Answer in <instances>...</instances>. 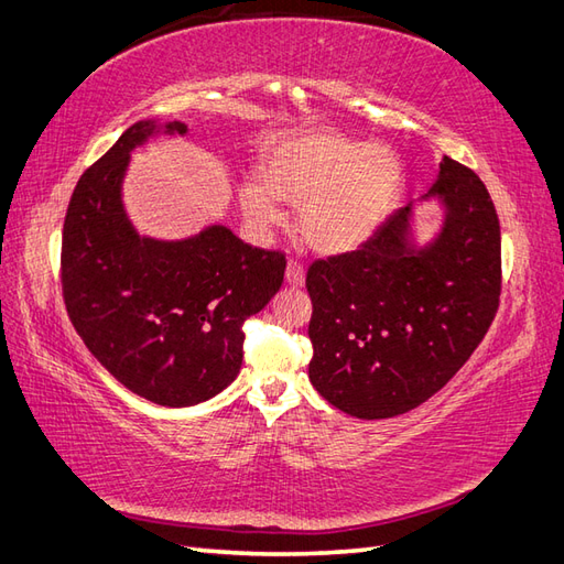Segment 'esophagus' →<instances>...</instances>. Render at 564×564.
<instances>
[{"label": "esophagus", "instance_id": "1", "mask_svg": "<svg viewBox=\"0 0 564 564\" xmlns=\"http://www.w3.org/2000/svg\"><path fill=\"white\" fill-rule=\"evenodd\" d=\"M284 280H286V284H292V286H302L304 280H306V270H304L302 262H296V260L286 262Z\"/></svg>", "mask_w": 564, "mask_h": 564}]
</instances>
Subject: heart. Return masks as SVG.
I'll use <instances>...</instances> for the list:
<instances>
[{
  "mask_svg": "<svg viewBox=\"0 0 564 564\" xmlns=\"http://www.w3.org/2000/svg\"><path fill=\"white\" fill-rule=\"evenodd\" d=\"M403 183L405 169L395 149L335 130H306L268 144L260 183H243L239 203L260 229L282 219L280 203L299 205L304 241L318 253L343 256L383 227Z\"/></svg>",
  "mask_w": 564,
  "mask_h": 564,
  "instance_id": "heart-1",
  "label": "heart"
}]
</instances>
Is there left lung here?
<instances>
[{"instance_id": "8db88e82", "label": "left lung", "mask_w": 564, "mask_h": 564, "mask_svg": "<svg viewBox=\"0 0 564 564\" xmlns=\"http://www.w3.org/2000/svg\"><path fill=\"white\" fill-rule=\"evenodd\" d=\"M430 199L442 207L430 241L412 234L410 203L365 246L308 268V379L352 417L422 405L466 365L497 314L502 239L485 183L444 156L417 203Z\"/></svg>"}]
</instances>
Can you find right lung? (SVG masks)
Wrapping results in <instances>:
<instances>
[{"instance_id":"1","label":"right lung","mask_w":564,"mask_h":564,"mask_svg":"<svg viewBox=\"0 0 564 564\" xmlns=\"http://www.w3.org/2000/svg\"><path fill=\"white\" fill-rule=\"evenodd\" d=\"M181 120H140L84 171L62 229V294L89 352L132 393L187 408L221 393L243 361L248 316L280 292L286 260L224 224L164 241L140 236L122 205L130 154Z\"/></svg>"}]
</instances>
